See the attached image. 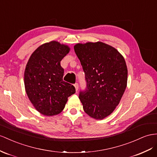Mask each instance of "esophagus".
Returning a JSON list of instances; mask_svg holds the SVG:
<instances>
[{
	"label": "esophagus",
	"instance_id": "obj_1",
	"mask_svg": "<svg viewBox=\"0 0 157 157\" xmlns=\"http://www.w3.org/2000/svg\"><path fill=\"white\" fill-rule=\"evenodd\" d=\"M74 87H75V88L76 91H77L78 90V87H79L78 83H75L74 84Z\"/></svg>",
	"mask_w": 157,
	"mask_h": 157
}]
</instances>
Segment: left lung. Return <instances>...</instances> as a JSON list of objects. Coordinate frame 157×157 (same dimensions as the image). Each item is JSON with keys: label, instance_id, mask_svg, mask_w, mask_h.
Returning a JSON list of instances; mask_svg holds the SVG:
<instances>
[{"label": "left lung", "instance_id": "left-lung-1", "mask_svg": "<svg viewBox=\"0 0 157 157\" xmlns=\"http://www.w3.org/2000/svg\"><path fill=\"white\" fill-rule=\"evenodd\" d=\"M74 50L87 82L79 95L83 110L92 118L103 119L113 113L126 89L125 60L117 49L101 42L78 43Z\"/></svg>", "mask_w": 157, "mask_h": 157}]
</instances>
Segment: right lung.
I'll use <instances>...</instances> for the list:
<instances>
[{
	"mask_svg": "<svg viewBox=\"0 0 157 157\" xmlns=\"http://www.w3.org/2000/svg\"><path fill=\"white\" fill-rule=\"evenodd\" d=\"M70 47L57 41L43 44L28 61L25 70V86L31 103L39 113L54 116L61 113L67 98L75 93L74 86L63 81L61 60Z\"/></svg>",
	"mask_w": 157,
	"mask_h": 157,
	"instance_id": "1",
	"label": "right lung"
}]
</instances>
